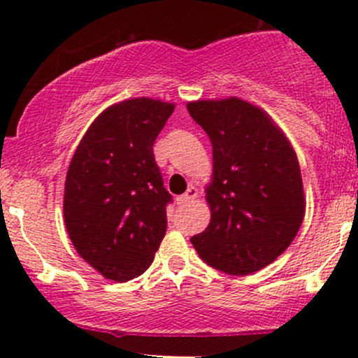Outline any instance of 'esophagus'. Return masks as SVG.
Here are the masks:
<instances>
[{"mask_svg": "<svg viewBox=\"0 0 358 358\" xmlns=\"http://www.w3.org/2000/svg\"><path fill=\"white\" fill-rule=\"evenodd\" d=\"M196 195H199V190H196L195 187H188V190L183 193V195L178 196V203H188V202H193V200L196 199Z\"/></svg>", "mask_w": 358, "mask_h": 358, "instance_id": "obj_1", "label": "esophagus"}]
</instances>
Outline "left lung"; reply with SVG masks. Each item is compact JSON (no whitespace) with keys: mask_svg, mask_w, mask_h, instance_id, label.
<instances>
[{"mask_svg":"<svg viewBox=\"0 0 358 358\" xmlns=\"http://www.w3.org/2000/svg\"><path fill=\"white\" fill-rule=\"evenodd\" d=\"M187 109L213 151L205 188L210 224L192 237L193 248L222 273H256L289 248L305 219L296 151L264 109L239 97L193 101Z\"/></svg>","mask_w":358,"mask_h":358,"instance_id":"left-lung-1","label":"left lung"}]
</instances>
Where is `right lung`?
Instances as JSON below:
<instances>
[{"instance_id":"right-lung-1","label":"right lung","mask_w":358,"mask_h":358,"mask_svg":"<svg viewBox=\"0 0 358 358\" xmlns=\"http://www.w3.org/2000/svg\"><path fill=\"white\" fill-rule=\"evenodd\" d=\"M173 102L134 97L109 106L82 136L65 176L64 220L79 256L106 279L126 282L153 262L166 232L155 139Z\"/></svg>"}]
</instances>
